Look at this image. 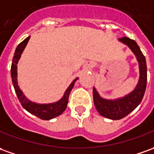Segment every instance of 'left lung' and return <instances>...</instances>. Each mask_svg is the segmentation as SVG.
I'll return each mask as SVG.
<instances>
[{
  "mask_svg": "<svg viewBox=\"0 0 154 154\" xmlns=\"http://www.w3.org/2000/svg\"><path fill=\"white\" fill-rule=\"evenodd\" d=\"M120 42L128 45L135 54L139 64L140 76L138 83L133 91L122 98L106 100L101 98L95 88H93V99L95 108L100 115L111 120H120L131 113L141 103L147 86V64L146 59L140 48L134 40L124 37Z\"/></svg>",
  "mask_w": 154,
  "mask_h": 154,
  "instance_id": "8db88e82",
  "label": "left lung"
}]
</instances>
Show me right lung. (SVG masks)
Wrapping results in <instances>:
<instances>
[{
  "instance_id": "right-lung-1",
  "label": "right lung",
  "mask_w": 154,
  "mask_h": 154,
  "mask_svg": "<svg viewBox=\"0 0 154 154\" xmlns=\"http://www.w3.org/2000/svg\"><path fill=\"white\" fill-rule=\"evenodd\" d=\"M29 39H30V37H27L26 39H24L22 41V43H19L18 46L17 47V48H16L14 56H13V59H12L11 67V74L12 84H13L15 91H16V94L17 95L19 101H20V103L22 104V107L24 108L25 110H26L28 112H30L31 114L38 116L40 119H53L56 116L61 115L63 111H65L70 91L74 87L75 82L78 79V78L75 79L69 85V86L68 87L66 91L64 92V95H63V97L59 100H58L57 102L49 104H38L29 100L25 95H23L22 91L19 88L18 84H17V63H18V60L21 58V54L24 50L25 47L26 46Z\"/></svg>"
}]
</instances>
